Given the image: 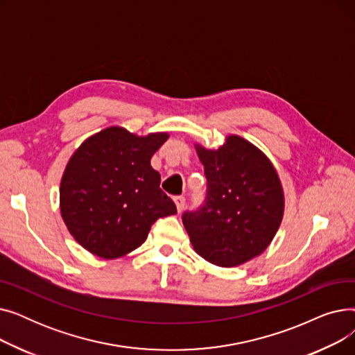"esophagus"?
I'll return each mask as SVG.
<instances>
[{"instance_id": "34e87169", "label": "esophagus", "mask_w": 355, "mask_h": 355, "mask_svg": "<svg viewBox=\"0 0 355 355\" xmlns=\"http://www.w3.org/2000/svg\"><path fill=\"white\" fill-rule=\"evenodd\" d=\"M174 202H175V207H177V211L181 213L185 207V198L182 196H178V197H174Z\"/></svg>"}]
</instances>
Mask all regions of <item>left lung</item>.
Segmentation results:
<instances>
[{
  "mask_svg": "<svg viewBox=\"0 0 355 355\" xmlns=\"http://www.w3.org/2000/svg\"><path fill=\"white\" fill-rule=\"evenodd\" d=\"M207 177V200L182 225L194 250L220 268H234L262 254L285 211L281 178L268 155L239 135L217 149L196 142Z\"/></svg>",
  "mask_w": 355,
  "mask_h": 355,
  "instance_id": "left-lung-1",
  "label": "left lung"
}]
</instances>
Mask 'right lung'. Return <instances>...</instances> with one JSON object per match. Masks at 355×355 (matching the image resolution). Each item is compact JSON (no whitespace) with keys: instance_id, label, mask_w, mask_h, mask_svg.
<instances>
[{"instance_id":"1","label":"right lung","mask_w":355,"mask_h":355,"mask_svg":"<svg viewBox=\"0 0 355 355\" xmlns=\"http://www.w3.org/2000/svg\"><path fill=\"white\" fill-rule=\"evenodd\" d=\"M168 132L137 135L109 126L73 153L60 180V214L89 253L112 260L138 249L159 218L177 214L153 155Z\"/></svg>"}]
</instances>
